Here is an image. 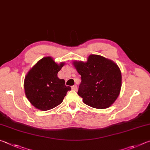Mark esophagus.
I'll return each mask as SVG.
<instances>
[{
    "label": "esophagus",
    "mask_w": 150,
    "mask_h": 150,
    "mask_svg": "<svg viewBox=\"0 0 150 150\" xmlns=\"http://www.w3.org/2000/svg\"><path fill=\"white\" fill-rule=\"evenodd\" d=\"M72 89L73 90L76 91V90H77V89H78V88H77V86H76V85H74V86H72Z\"/></svg>",
    "instance_id": "34e87169"
}]
</instances>
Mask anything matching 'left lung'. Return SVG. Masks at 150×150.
<instances>
[{"instance_id":"obj_1","label":"left lung","mask_w":150,"mask_h":150,"mask_svg":"<svg viewBox=\"0 0 150 150\" xmlns=\"http://www.w3.org/2000/svg\"><path fill=\"white\" fill-rule=\"evenodd\" d=\"M81 75L78 96L85 104L97 109H106L119 96L121 88V72L112 60L91 54L88 61L74 62Z\"/></svg>"}]
</instances>
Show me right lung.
Here are the masks:
<instances>
[{
    "instance_id": "right-lung-1",
    "label": "right lung",
    "mask_w": 150,
    "mask_h": 150,
    "mask_svg": "<svg viewBox=\"0 0 150 150\" xmlns=\"http://www.w3.org/2000/svg\"><path fill=\"white\" fill-rule=\"evenodd\" d=\"M64 63L57 64L51 57L41 59L29 71L24 80L26 97L33 105L41 111L54 108L62 103L70 86L59 79L57 74Z\"/></svg>"
}]
</instances>
